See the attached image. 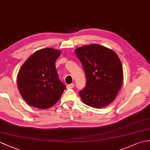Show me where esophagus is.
Returning a JSON list of instances; mask_svg holds the SVG:
<instances>
[{
	"instance_id": "1",
	"label": "esophagus",
	"mask_w": 150,
	"mask_h": 150,
	"mask_svg": "<svg viewBox=\"0 0 150 150\" xmlns=\"http://www.w3.org/2000/svg\"><path fill=\"white\" fill-rule=\"evenodd\" d=\"M74 83L69 84V85H67V89L72 88H74Z\"/></svg>"
}]
</instances>
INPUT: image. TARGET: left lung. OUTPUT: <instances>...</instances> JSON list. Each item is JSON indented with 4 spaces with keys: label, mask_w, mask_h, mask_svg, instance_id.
<instances>
[{
    "label": "left lung",
    "mask_w": 150,
    "mask_h": 150,
    "mask_svg": "<svg viewBox=\"0 0 150 150\" xmlns=\"http://www.w3.org/2000/svg\"><path fill=\"white\" fill-rule=\"evenodd\" d=\"M85 72L86 86L79 92L85 104L94 108L107 106L115 99L123 83L122 62L111 49L97 44L75 50Z\"/></svg>",
    "instance_id": "left-lung-1"
}]
</instances>
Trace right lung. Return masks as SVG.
Returning <instances> with one entry per match:
<instances>
[{
	"mask_svg": "<svg viewBox=\"0 0 150 150\" xmlns=\"http://www.w3.org/2000/svg\"><path fill=\"white\" fill-rule=\"evenodd\" d=\"M60 54V51L53 48L39 50L21 66L17 77L18 90L31 106L50 108L57 103L66 88L58 78L55 67Z\"/></svg>",
	"mask_w": 150,
	"mask_h": 150,
	"instance_id": "right-lung-1",
	"label": "right lung"
}]
</instances>
